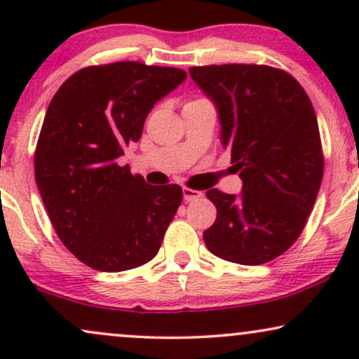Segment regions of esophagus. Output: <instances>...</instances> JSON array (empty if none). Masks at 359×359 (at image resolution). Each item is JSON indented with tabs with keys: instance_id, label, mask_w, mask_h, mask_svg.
Masks as SVG:
<instances>
[{
	"instance_id": "obj_1",
	"label": "esophagus",
	"mask_w": 359,
	"mask_h": 359,
	"mask_svg": "<svg viewBox=\"0 0 359 359\" xmlns=\"http://www.w3.org/2000/svg\"><path fill=\"white\" fill-rule=\"evenodd\" d=\"M182 192H184V199L187 201V203H191V201H196V199H199V197H203V192L196 191V189H191V187H184Z\"/></svg>"
}]
</instances>
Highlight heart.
Instances as JSON below:
<instances>
[{
	"mask_svg": "<svg viewBox=\"0 0 359 359\" xmlns=\"http://www.w3.org/2000/svg\"><path fill=\"white\" fill-rule=\"evenodd\" d=\"M199 100H201V97H199ZM199 100H191V101H187V102H192V101H199Z\"/></svg>",
	"mask_w": 359,
	"mask_h": 359,
	"instance_id": "b5f03b06",
	"label": "heart"
}]
</instances>
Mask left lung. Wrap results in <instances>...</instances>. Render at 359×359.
Wrapping results in <instances>:
<instances>
[{"label":"left lung","instance_id":"1","mask_svg":"<svg viewBox=\"0 0 359 359\" xmlns=\"http://www.w3.org/2000/svg\"><path fill=\"white\" fill-rule=\"evenodd\" d=\"M216 102L222 147L243 180L241 196L205 192L217 217L204 231L212 255L262 265L297 241L314 208L324 174L316 111L297 79L258 64L189 69Z\"/></svg>","mask_w":359,"mask_h":359}]
</instances>
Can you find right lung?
Returning a JSON list of instances; mask_svg holds the SVG:
<instances>
[{
  "mask_svg": "<svg viewBox=\"0 0 359 359\" xmlns=\"http://www.w3.org/2000/svg\"><path fill=\"white\" fill-rule=\"evenodd\" d=\"M185 79L182 69L113 62L72 74L52 97L35 180L57 236L90 269L131 270L158 253L182 189L148 185L118 158L155 102Z\"/></svg>",
  "mask_w": 359,
  "mask_h": 359,
  "instance_id": "right-lung-1",
  "label": "right lung"
}]
</instances>
